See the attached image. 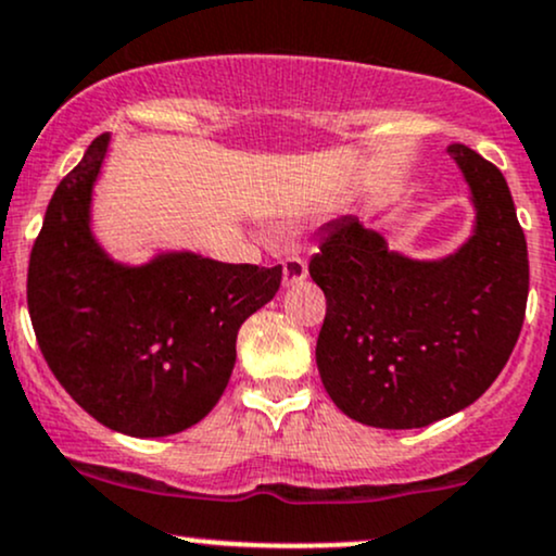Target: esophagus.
Masks as SVG:
<instances>
[{
  "mask_svg": "<svg viewBox=\"0 0 556 556\" xmlns=\"http://www.w3.org/2000/svg\"><path fill=\"white\" fill-rule=\"evenodd\" d=\"M308 277L306 261L298 258V255H290V258L282 261V282L285 288H292V285L303 282Z\"/></svg>",
  "mask_w": 556,
  "mask_h": 556,
  "instance_id": "34e87169",
  "label": "esophagus"
}]
</instances>
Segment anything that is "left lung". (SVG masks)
I'll use <instances>...</instances> for the list:
<instances>
[{"mask_svg":"<svg viewBox=\"0 0 556 556\" xmlns=\"http://www.w3.org/2000/svg\"><path fill=\"white\" fill-rule=\"evenodd\" d=\"M451 157L478 227L454 255L412 261L343 216L319 231L308 274L327 298L316 367L356 422L412 430L475 404L509 362L528 303V245L504 174L465 144Z\"/></svg>","mask_w":556,"mask_h":556,"instance_id":"left-lung-1","label":"left lung"}]
</instances>
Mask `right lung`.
I'll use <instances>...</instances> for the list:
<instances>
[{"label":"right lung","mask_w":556,"mask_h":556,"mask_svg":"<svg viewBox=\"0 0 556 556\" xmlns=\"http://www.w3.org/2000/svg\"><path fill=\"white\" fill-rule=\"evenodd\" d=\"M108 134L54 189L28 261V314L45 362L110 430L163 438L198 425L235 369L237 332L266 306L282 266L192 253L113 264L89 229Z\"/></svg>","instance_id":"right-lung-1"}]
</instances>
